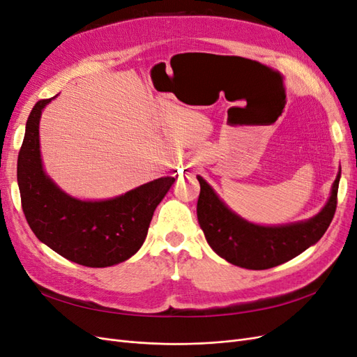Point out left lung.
I'll return each mask as SVG.
<instances>
[{"mask_svg":"<svg viewBox=\"0 0 357 357\" xmlns=\"http://www.w3.org/2000/svg\"><path fill=\"white\" fill-rule=\"evenodd\" d=\"M340 177L341 169L333 181L331 198L314 218L284 226H261L232 213L198 176V222L210 247L232 265L247 269L282 265L316 244L329 228L337 210Z\"/></svg>","mask_w":357,"mask_h":357,"instance_id":"1","label":"left lung"}]
</instances>
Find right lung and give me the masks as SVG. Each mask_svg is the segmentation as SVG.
Segmentation results:
<instances>
[{
  "mask_svg": "<svg viewBox=\"0 0 357 357\" xmlns=\"http://www.w3.org/2000/svg\"><path fill=\"white\" fill-rule=\"evenodd\" d=\"M49 100L31 110L17 156V185L26 222L37 238L83 266L121 264L143 245L158 204L174 177H162L107 201H82L62 192L41 165L38 122Z\"/></svg>",
  "mask_w": 357,
  "mask_h": 357,
  "instance_id": "right-lung-1",
  "label": "right lung"
}]
</instances>
